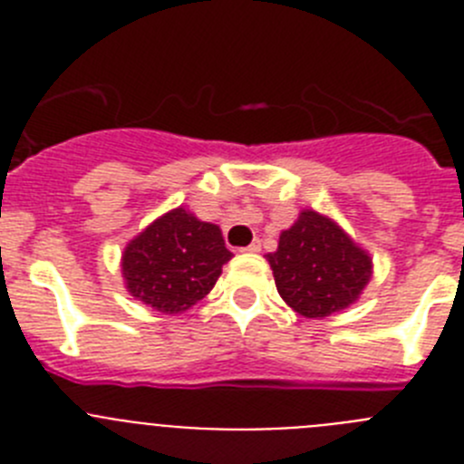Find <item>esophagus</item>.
I'll return each instance as SVG.
<instances>
[{
	"mask_svg": "<svg viewBox=\"0 0 464 464\" xmlns=\"http://www.w3.org/2000/svg\"><path fill=\"white\" fill-rule=\"evenodd\" d=\"M241 253H260V241H251L246 248H241Z\"/></svg>",
	"mask_w": 464,
	"mask_h": 464,
	"instance_id": "1",
	"label": "esophagus"
}]
</instances>
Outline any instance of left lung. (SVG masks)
Masks as SVG:
<instances>
[{
	"label": "left lung",
	"mask_w": 464,
	"mask_h": 464,
	"mask_svg": "<svg viewBox=\"0 0 464 464\" xmlns=\"http://www.w3.org/2000/svg\"><path fill=\"white\" fill-rule=\"evenodd\" d=\"M283 302L304 318L353 304L372 278V257L327 216L304 208L267 256Z\"/></svg>",
	"instance_id": "obj_1"
}]
</instances>
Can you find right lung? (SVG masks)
Listing matches in <instances>:
<instances>
[{"mask_svg": "<svg viewBox=\"0 0 464 464\" xmlns=\"http://www.w3.org/2000/svg\"><path fill=\"white\" fill-rule=\"evenodd\" d=\"M229 257L218 225L179 207L125 246L122 276L143 304L160 314H183L211 293Z\"/></svg>", "mask_w": 464, "mask_h": 464, "instance_id": "add662e5", "label": "right lung"}]
</instances>
